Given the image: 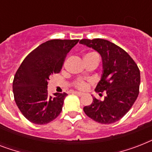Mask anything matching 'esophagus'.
I'll return each instance as SVG.
<instances>
[{"instance_id": "1", "label": "esophagus", "mask_w": 152, "mask_h": 152, "mask_svg": "<svg viewBox=\"0 0 152 152\" xmlns=\"http://www.w3.org/2000/svg\"><path fill=\"white\" fill-rule=\"evenodd\" d=\"M74 94H76V95H77L78 96H82V95H83V93L80 92V91H74Z\"/></svg>"}]
</instances>
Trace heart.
<instances>
[{"label": "heart", "mask_w": 152, "mask_h": 152, "mask_svg": "<svg viewBox=\"0 0 152 152\" xmlns=\"http://www.w3.org/2000/svg\"><path fill=\"white\" fill-rule=\"evenodd\" d=\"M88 54H89V53H88ZM77 86L80 88H84L86 87V84L84 83H83V82H80V83H78Z\"/></svg>", "instance_id": "obj_1"}]
</instances>
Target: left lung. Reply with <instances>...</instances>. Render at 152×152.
Instances as JSON below:
<instances>
[{"instance_id":"8db88e82","label":"left lung","mask_w":152,"mask_h":152,"mask_svg":"<svg viewBox=\"0 0 152 152\" xmlns=\"http://www.w3.org/2000/svg\"><path fill=\"white\" fill-rule=\"evenodd\" d=\"M80 43L97 51L102 57V72L95 91L106 93L104 100L93 97L84 113L101 124H112L129 112L139 95L140 72L132 58L123 49L102 39H82Z\"/></svg>"}]
</instances>
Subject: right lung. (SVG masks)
Listing matches in <instances>:
<instances>
[{"instance_id":"obj_1","label":"right lung","mask_w":152,"mask_h":152,"mask_svg":"<svg viewBox=\"0 0 152 152\" xmlns=\"http://www.w3.org/2000/svg\"><path fill=\"white\" fill-rule=\"evenodd\" d=\"M78 39H53L41 44L23 60L14 77L12 90L15 103L31 122L45 125L62 110L66 93L47 91L50 76L59 73L67 53Z\"/></svg>"}]
</instances>
